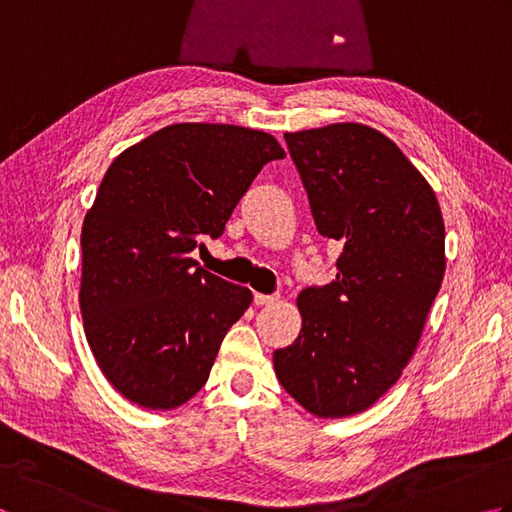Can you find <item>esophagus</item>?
<instances>
[{"instance_id": "esophagus-1", "label": "esophagus", "mask_w": 512, "mask_h": 512, "mask_svg": "<svg viewBox=\"0 0 512 512\" xmlns=\"http://www.w3.org/2000/svg\"><path fill=\"white\" fill-rule=\"evenodd\" d=\"M277 301H279V297H275V295H259V292H255L257 306H275Z\"/></svg>"}]
</instances>
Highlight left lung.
Returning a JSON list of instances; mask_svg holds the SVG:
<instances>
[{
	"mask_svg": "<svg viewBox=\"0 0 512 512\" xmlns=\"http://www.w3.org/2000/svg\"><path fill=\"white\" fill-rule=\"evenodd\" d=\"M336 279L297 297L301 332L275 350L281 387L317 418L369 409L411 361L447 268L436 193L378 129L332 123L284 134Z\"/></svg>",
	"mask_w": 512,
	"mask_h": 512,
	"instance_id": "1",
	"label": "left lung"
}]
</instances>
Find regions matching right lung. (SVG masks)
Returning a JSON list of instances; mask_svg holds the SVG:
<instances>
[{"mask_svg":"<svg viewBox=\"0 0 512 512\" xmlns=\"http://www.w3.org/2000/svg\"><path fill=\"white\" fill-rule=\"evenodd\" d=\"M275 136L224 123H176L127 147L107 169L81 231L85 339L110 385L154 411L191 400L253 292L191 257L224 226Z\"/></svg>","mask_w":512,"mask_h":512,"instance_id":"right-lung-1","label":"right lung"}]
</instances>
